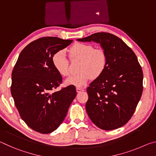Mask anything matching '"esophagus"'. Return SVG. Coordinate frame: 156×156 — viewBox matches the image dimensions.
Segmentation results:
<instances>
[{"mask_svg":"<svg viewBox=\"0 0 156 156\" xmlns=\"http://www.w3.org/2000/svg\"><path fill=\"white\" fill-rule=\"evenodd\" d=\"M84 89L83 88H80V87H77L76 88V91L78 92V93H80L81 91H83Z\"/></svg>","mask_w":156,"mask_h":156,"instance_id":"34e87169","label":"esophagus"}]
</instances>
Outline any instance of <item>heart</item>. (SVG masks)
<instances>
[{
    "mask_svg": "<svg viewBox=\"0 0 156 156\" xmlns=\"http://www.w3.org/2000/svg\"><path fill=\"white\" fill-rule=\"evenodd\" d=\"M72 61H80L77 67V74L69 78L65 81L68 85L83 87L91 79L101 76L107 65V54L103 49H94L91 44L76 43L68 50ZM54 67L60 75L68 76L71 74L69 61L64 51L56 52L52 58Z\"/></svg>",
    "mask_w": 156,
    "mask_h": 156,
    "instance_id": "obj_1",
    "label": "heart"
}]
</instances>
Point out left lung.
Segmentation results:
<instances>
[{
	"label": "left lung",
	"mask_w": 156,
	"mask_h": 156,
	"mask_svg": "<svg viewBox=\"0 0 156 156\" xmlns=\"http://www.w3.org/2000/svg\"><path fill=\"white\" fill-rule=\"evenodd\" d=\"M78 41L100 43L107 57L103 74L87 89V113L101 129L120 128L131 119L143 90V72L136 55L122 40L110 33H95Z\"/></svg>",
	"instance_id": "1"
}]
</instances>
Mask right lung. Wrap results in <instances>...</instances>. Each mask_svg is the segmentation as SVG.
Listing matches in <instances>:
<instances>
[{
    "label": "right lung",
    "instance_id": "1",
    "mask_svg": "<svg viewBox=\"0 0 156 156\" xmlns=\"http://www.w3.org/2000/svg\"><path fill=\"white\" fill-rule=\"evenodd\" d=\"M73 40L43 37L22 50L12 73L11 93L23 121L33 130L49 133L58 127L76 96L73 85L53 91L62 78L52 58Z\"/></svg>",
    "mask_w": 156,
    "mask_h": 156
}]
</instances>
